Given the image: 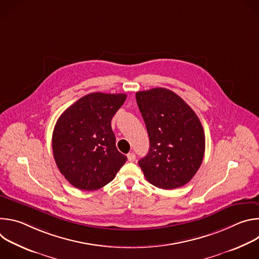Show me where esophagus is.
<instances>
[{"label": "esophagus", "instance_id": "1", "mask_svg": "<svg viewBox=\"0 0 259 259\" xmlns=\"http://www.w3.org/2000/svg\"><path fill=\"white\" fill-rule=\"evenodd\" d=\"M127 158H128V161L129 162H134L136 160V155L134 153H129L127 155Z\"/></svg>", "mask_w": 259, "mask_h": 259}]
</instances>
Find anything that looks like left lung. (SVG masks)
I'll list each match as a JSON object with an SVG mask.
<instances>
[{
	"label": "left lung",
	"instance_id": "left-lung-1",
	"mask_svg": "<svg viewBox=\"0 0 259 259\" xmlns=\"http://www.w3.org/2000/svg\"><path fill=\"white\" fill-rule=\"evenodd\" d=\"M136 101L150 137V152L138 162L146 180L164 190L184 186L199 170L205 153L198 116L165 88L139 91Z\"/></svg>",
	"mask_w": 259,
	"mask_h": 259
}]
</instances>
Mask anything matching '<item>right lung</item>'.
I'll list each match as a JSON object with an SVG mask.
<instances>
[{
	"instance_id": "obj_1",
	"label": "right lung",
	"mask_w": 259,
	"mask_h": 259,
	"mask_svg": "<svg viewBox=\"0 0 259 259\" xmlns=\"http://www.w3.org/2000/svg\"><path fill=\"white\" fill-rule=\"evenodd\" d=\"M126 97L123 93L87 94L58 118L52 135L53 156L71 186L83 191L99 190L126 163L110 125Z\"/></svg>"
}]
</instances>
